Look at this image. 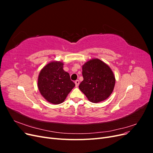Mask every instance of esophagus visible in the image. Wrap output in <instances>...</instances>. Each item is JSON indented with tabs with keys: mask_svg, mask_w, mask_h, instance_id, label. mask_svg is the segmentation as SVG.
<instances>
[{
	"mask_svg": "<svg viewBox=\"0 0 153 153\" xmlns=\"http://www.w3.org/2000/svg\"><path fill=\"white\" fill-rule=\"evenodd\" d=\"M75 85H76V87H78V85H79V84H80V82H79V80H75Z\"/></svg>",
	"mask_w": 153,
	"mask_h": 153,
	"instance_id": "esophagus-1",
	"label": "esophagus"
}]
</instances>
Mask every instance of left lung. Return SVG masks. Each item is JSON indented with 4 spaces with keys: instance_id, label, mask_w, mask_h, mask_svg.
<instances>
[{
    "instance_id": "obj_1",
    "label": "left lung",
    "mask_w": 153,
    "mask_h": 153,
    "mask_svg": "<svg viewBox=\"0 0 153 153\" xmlns=\"http://www.w3.org/2000/svg\"><path fill=\"white\" fill-rule=\"evenodd\" d=\"M84 78L79 89L92 103H99L112 94L115 79L110 67L101 60H90L82 66Z\"/></svg>"
}]
</instances>
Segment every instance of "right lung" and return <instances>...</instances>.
I'll use <instances>...</instances> for the list:
<instances>
[{
	"label": "right lung",
	"instance_id": "right-lung-1",
	"mask_svg": "<svg viewBox=\"0 0 153 153\" xmlns=\"http://www.w3.org/2000/svg\"><path fill=\"white\" fill-rule=\"evenodd\" d=\"M38 89L44 98L53 104H60L75 86L69 74L63 69L61 62H52L45 66L39 73Z\"/></svg>",
	"mask_w": 153,
	"mask_h": 153
}]
</instances>
